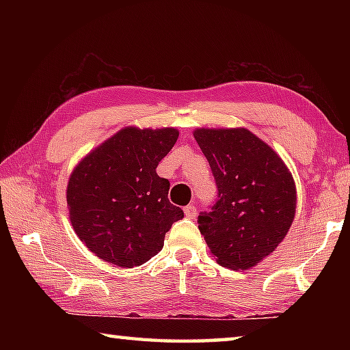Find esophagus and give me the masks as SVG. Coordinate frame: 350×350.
Returning <instances> with one entry per match:
<instances>
[{"label":"esophagus","instance_id":"34e87169","mask_svg":"<svg viewBox=\"0 0 350 350\" xmlns=\"http://www.w3.org/2000/svg\"><path fill=\"white\" fill-rule=\"evenodd\" d=\"M183 213H185V216L188 219H194L198 215V208L194 205H188V206H185V208H183Z\"/></svg>","mask_w":350,"mask_h":350}]
</instances>
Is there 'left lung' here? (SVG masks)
I'll list each match as a JSON object with an SVG mask.
<instances>
[{"mask_svg":"<svg viewBox=\"0 0 350 350\" xmlns=\"http://www.w3.org/2000/svg\"><path fill=\"white\" fill-rule=\"evenodd\" d=\"M194 139L216 179L219 199L199 230L224 267L247 270L276 250L296 211L287 165L247 128H196Z\"/></svg>","mask_w":350,"mask_h":350,"instance_id":"8db88e82","label":"left lung"}]
</instances>
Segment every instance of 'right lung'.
I'll return each mask as SVG.
<instances>
[{
  "mask_svg": "<svg viewBox=\"0 0 350 350\" xmlns=\"http://www.w3.org/2000/svg\"><path fill=\"white\" fill-rule=\"evenodd\" d=\"M177 137L179 131L170 126H125L74 167L66 188L70 224L105 262L122 269L145 264L183 217L168 200L170 182L156 171Z\"/></svg>",
  "mask_w": 350,
  "mask_h": 350,
  "instance_id": "1",
  "label": "right lung"
}]
</instances>
